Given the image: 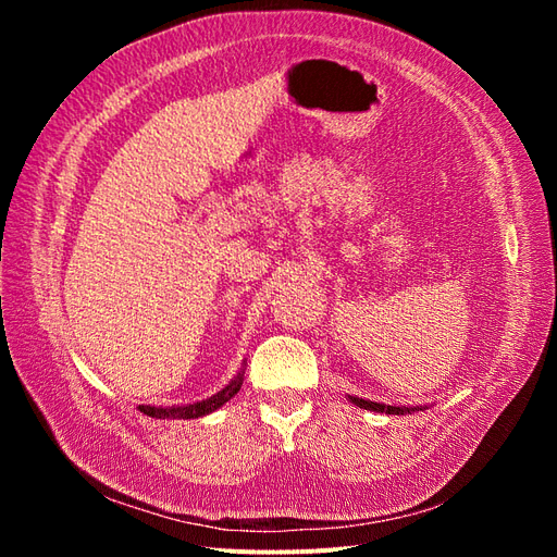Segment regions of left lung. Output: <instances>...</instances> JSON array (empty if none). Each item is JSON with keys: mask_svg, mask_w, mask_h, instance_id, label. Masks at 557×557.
<instances>
[{"mask_svg": "<svg viewBox=\"0 0 557 557\" xmlns=\"http://www.w3.org/2000/svg\"><path fill=\"white\" fill-rule=\"evenodd\" d=\"M346 399L350 404H356V407H360V409L376 411V413H391V416H407V413H413V411H425L428 409V404H418V407H395V404L372 401V399H362V397H356V395H346Z\"/></svg>", "mask_w": 557, "mask_h": 557, "instance_id": "8db88e82", "label": "left lung"}]
</instances>
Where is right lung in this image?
I'll list each match as a JSON object with an SVG mask.
<instances>
[{
    "label": "right lung",
    "instance_id": "obj_1",
    "mask_svg": "<svg viewBox=\"0 0 557 557\" xmlns=\"http://www.w3.org/2000/svg\"><path fill=\"white\" fill-rule=\"evenodd\" d=\"M244 374H246V360L242 362L239 372L230 379V383L225 387H221L215 395L201 399V401H193V404H174V407H156V404H139V411L150 416V418H201V416H209L213 411H218L223 407L225 401H230L234 395L242 391V383H244Z\"/></svg>",
    "mask_w": 557,
    "mask_h": 557
}]
</instances>
